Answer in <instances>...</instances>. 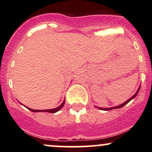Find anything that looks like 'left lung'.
I'll return each instance as SVG.
<instances>
[{"label": "left lung", "instance_id": "obj_1", "mask_svg": "<svg viewBox=\"0 0 152 152\" xmlns=\"http://www.w3.org/2000/svg\"><path fill=\"white\" fill-rule=\"evenodd\" d=\"M139 89H140V87H139V89H138V91H137V93H136L135 94H134V95L132 97H131V98L129 99H128V100L126 101V102H124V104H121V105H119V106H114V107H111V108H99V109H101V110H104V111H109V110H112V109H119V108H121V107H123L124 106H125L126 105V104H128L129 102H130L131 100H132V99H133L134 98H135L136 97V96L137 95V94L139 93Z\"/></svg>", "mask_w": 152, "mask_h": 152}]
</instances>
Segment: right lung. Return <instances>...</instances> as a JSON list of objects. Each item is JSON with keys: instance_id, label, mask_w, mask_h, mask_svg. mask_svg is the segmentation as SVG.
Returning a JSON list of instances; mask_svg holds the SVG:
<instances>
[{"instance_id": "add662e5", "label": "right lung", "mask_w": 152, "mask_h": 152, "mask_svg": "<svg viewBox=\"0 0 152 152\" xmlns=\"http://www.w3.org/2000/svg\"><path fill=\"white\" fill-rule=\"evenodd\" d=\"M64 104H65V100H64V102H63L62 104H61V105L59 106H58V107H57V108H55V109H48V110H34V109H30V108L26 107H26L27 108V109H28V110H30V111H33V112H38V111H45V112H48V113H56V112H57V111H58L61 109L63 106H64Z\"/></svg>"}]
</instances>
